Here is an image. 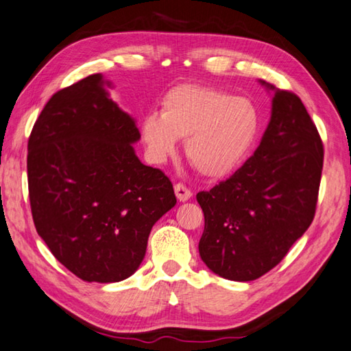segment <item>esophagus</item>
<instances>
[{"label": "esophagus", "mask_w": 351, "mask_h": 351, "mask_svg": "<svg viewBox=\"0 0 351 351\" xmlns=\"http://www.w3.org/2000/svg\"><path fill=\"white\" fill-rule=\"evenodd\" d=\"M174 193L176 197L178 198V202H188L191 197H193V193H191V189H188L184 186L183 183H177L174 186Z\"/></svg>", "instance_id": "esophagus-1"}]
</instances>
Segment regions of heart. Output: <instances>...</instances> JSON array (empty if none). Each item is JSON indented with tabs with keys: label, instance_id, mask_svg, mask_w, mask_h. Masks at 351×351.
Instances as JSON below:
<instances>
[{
	"label": "heart",
	"instance_id": "b5f03b06",
	"mask_svg": "<svg viewBox=\"0 0 351 351\" xmlns=\"http://www.w3.org/2000/svg\"><path fill=\"white\" fill-rule=\"evenodd\" d=\"M260 131L254 104L226 91L183 84L171 88L160 102V116L149 113L141 122L148 157L162 163L186 138L184 151L198 173L220 178L240 167Z\"/></svg>",
	"mask_w": 351,
	"mask_h": 351
}]
</instances>
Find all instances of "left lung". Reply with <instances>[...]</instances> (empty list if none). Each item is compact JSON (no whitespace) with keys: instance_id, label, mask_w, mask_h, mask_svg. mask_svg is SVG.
I'll list each match as a JSON object with an SVG mask.
<instances>
[{"instance_id":"obj_1","label":"left lung","mask_w":351,"mask_h":351,"mask_svg":"<svg viewBox=\"0 0 351 351\" xmlns=\"http://www.w3.org/2000/svg\"><path fill=\"white\" fill-rule=\"evenodd\" d=\"M260 147L228 180L197 194L203 263L221 278L254 281L278 264L313 221L324 147L301 99L275 88Z\"/></svg>"}]
</instances>
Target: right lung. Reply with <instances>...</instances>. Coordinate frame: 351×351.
<instances>
[{
    "label": "right lung",
    "instance_id": "obj_1",
    "mask_svg": "<svg viewBox=\"0 0 351 351\" xmlns=\"http://www.w3.org/2000/svg\"><path fill=\"white\" fill-rule=\"evenodd\" d=\"M101 73L59 90L29 137L33 223L56 260L88 282L133 275L154 223L177 198L160 169L143 165L136 121L110 97Z\"/></svg>",
    "mask_w": 351,
    "mask_h": 351
}]
</instances>
